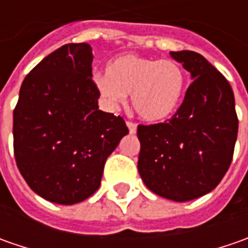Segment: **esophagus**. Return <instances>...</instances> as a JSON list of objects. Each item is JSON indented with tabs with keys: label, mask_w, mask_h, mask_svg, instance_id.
<instances>
[{
	"label": "esophagus",
	"mask_w": 248,
	"mask_h": 248,
	"mask_svg": "<svg viewBox=\"0 0 248 248\" xmlns=\"http://www.w3.org/2000/svg\"><path fill=\"white\" fill-rule=\"evenodd\" d=\"M127 127L129 129V134H135L137 132V124L132 121H127Z\"/></svg>",
	"instance_id": "1"
}]
</instances>
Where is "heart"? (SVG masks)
<instances>
[{
	"label": "heart",
	"mask_w": 248,
	"mask_h": 248,
	"mask_svg": "<svg viewBox=\"0 0 248 248\" xmlns=\"http://www.w3.org/2000/svg\"><path fill=\"white\" fill-rule=\"evenodd\" d=\"M100 96L119 105L131 93L140 119L157 123L172 116L184 98L186 76L179 63L139 55H123L108 64L106 74L95 77Z\"/></svg>",
	"instance_id": "obj_1"
}]
</instances>
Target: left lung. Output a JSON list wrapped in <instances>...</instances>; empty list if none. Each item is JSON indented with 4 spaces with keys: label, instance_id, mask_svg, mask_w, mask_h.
<instances>
[{
    "label": "left lung",
    "instance_id": "1",
    "mask_svg": "<svg viewBox=\"0 0 248 248\" xmlns=\"http://www.w3.org/2000/svg\"><path fill=\"white\" fill-rule=\"evenodd\" d=\"M170 53L193 81L171 119L138 125V171L153 193L189 202L211 192L226 174L239 120L231 84L204 56L193 51Z\"/></svg>",
    "mask_w": 248,
    "mask_h": 248
}]
</instances>
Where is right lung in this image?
Instances as JSON below:
<instances>
[{"label":"right lung","mask_w":248,"mask_h":248,"mask_svg":"<svg viewBox=\"0 0 248 248\" xmlns=\"http://www.w3.org/2000/svg\"><path fill=\"white\" fill-rule=\"evenodd\" d=\"M90 44H66L24 78L14 110V152L20 174L43 199L70 205L92 196L125 121L99 110Z\"/></svg>","instance_id":"add662e5"}]
</instances>
